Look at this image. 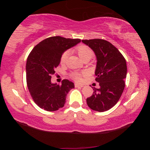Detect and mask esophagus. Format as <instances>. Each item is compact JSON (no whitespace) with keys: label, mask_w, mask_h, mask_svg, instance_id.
Here are the masks:
<instances>
[{"label":"esophagus","mask_w":150,"mask_h":150,"mask_svg":"<svg viewBox=\"0 0 150 150\" xmlns=\"http://www.w3.org/2000/svg\"><path fill=\"white\" fill-rule=\"evenodd\" d=\"M75 87H78V88H81V87H83V86L81 85H79V84H77V83H75Z\"/></svg>","instance_id":"1"}]
</instances>
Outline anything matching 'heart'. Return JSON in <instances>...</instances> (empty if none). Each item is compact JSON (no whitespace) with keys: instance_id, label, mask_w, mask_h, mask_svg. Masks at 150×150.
I'll return each instance as SVG.
<instances>
[{"instance_id":"b5f03b06","label":"heart","mask_w":150,"mask_h":150,"mask_svg":"<svg viewBox=\"0 0 150 150\" xmlns=\"http://www.w3.org/2000/svg\"><path fill=\"white\" fill-rule=\"evenodd\" d=\"M75 52L81 59L83 61L89 60L92 58L94 55V52L91 48L85 44H80L75 47ZM69 52L68 51H65L62 54L60 58V63L62 65H64L67 59ZM84 75V73H79L77 71H73L70 73V76L73 80L75 81H80L81 80V77Z\"/></svg>"}]
</instances>
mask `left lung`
<instances>
[{"instance_id":"obj_1","label":"left lung","mask_w":150,"mask_h":150,"mask_svg":"<svg viewBox=\"0 0 150 150\" xmlns=\"http://www.w3.org/2000/svg\"><path fill=\"white\" fill-rule=\"evenodd\" d=\"M96 56L95 80L99 88H93L91 96L87 98L88 107L98 112L113 107L120 99L125 87L127 66L125 58L115 46L103 39L83 40Z\"/></svg>"}]
</instances>
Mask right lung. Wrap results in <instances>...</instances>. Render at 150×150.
<instances>
[{"instance_id": "obj_1", "label": "right lung", "mask_w": 150, "mask_h": 150, "mask_svg": "<svg viewBox=\"0 0 150 150\" xmlns=\"http://www.w3.org/2000/svg\"><path fill=\"white\" fill-rule=\"evenodd\" d=\"M80 42V39L52 36L42 40L30 53L26 62V83L33 100L40 108L55 111L64 106L66 96L74 84L67 79H63L62 85L53 84L51 79L62 54Z\"/></svg>"}]
</instances>
